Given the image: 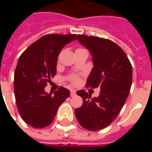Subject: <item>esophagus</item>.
<instances>
[{"label":"esophagus","mask_w":152,"mask_h":152,"mask_svg":"<svg viewBox=\"0 0 152 152\" xmlns=\"http://www.w3.org/2000/svg\"><path fill=\"white\" fill-rule=\"evenodd\" d=\"M76 94V92L74 90V89H71V96L73 97V96H75Z\"/></svg>","instance_id":"esophagus-1"}]
</instances>
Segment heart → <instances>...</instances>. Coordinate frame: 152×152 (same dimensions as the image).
Segmentation results:
<instances>
[{
  "mask_svg": "<svg viewBox=\"0 0 152 152\" xmlns=\"http://www.w3.org/2000/svg\"><path fill=\"white\" fill-rule=\"evenodd\" d=\"M68 80H69L72 83V84H77V83L79 82L80 78L79 76H76V75H71V76L68 77Z\"/></svg>",
  "mask_w": 152,
  "mask_h": 152,
  "instance_id": "1",
  "label": "heart"
}]
</instances>
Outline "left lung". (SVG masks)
Wrapping results in <instances>:
<instances>
[{
    "label": "left lung",
    "instance_id": "left-lung-1",
    "mask_svg": "<svg viewBox=\"0 0 152 152\" xmlns=\"http://www.w3.org/2000/svg\"><path fill=\"white\" fill-rule=\"evenodd\" d=\"M76 39L93 57L94 67L86 86L101 89L99 97L94 99L83 89L76 92L83 104L76 109V117L86 129L101 130L116 118L127 99L132 85V65L123 50L112 40L86 35H77Z\"/></svg>",
    "mask_w": 152,
    "mask_h": 152
}]
</instances>
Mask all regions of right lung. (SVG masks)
Returning <instances> with one entry per match:
<instances>
[{"label":"right lung","mask_w":152,"mask_h":152,"mask_svg":"<svg viewBox=\"0 0 152 152\" xmlns=\"http://www.w3.org/2000/svg\"><path fill=\"white\" fill-rule=\"evenodd\" d=\"M76 40V35L48 34L31 44L18 58L14 88L16 104L22 119L31 127L42 129L53 122L59 106L70 95L63 87L52 94L45 88L56 75L60 51Z\"/></svg>","instance_id":"1"}]
</instances>
